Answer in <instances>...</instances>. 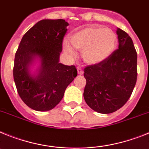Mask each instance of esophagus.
Listing matches in <instances>:
<instances>
[{"label": "esophagus", "instance_id": "esophagus-1", "mask_svg": "<svg viewBox=\"0 0 149 149\" xmlns=\"http://www.w3.org/2000/svg\"><path fill=\"white\" fill-rule=\"evenodd\" d=\"M77 73H78L79 75L83 74V70H82V69L80 67H77Z\"/></svg>", "mask_w": 149, "mask_h": 149}]
</instances>
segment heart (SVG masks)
Here are the masks:
<instances>
[{"mask_svg": "<svg viewBox=\"0 0 149 149\" xmlns=\"http://www.w3.org/2000/svg\"><path fill=\"white\" fill-rule=\"evenodd\" d=\"M70 42L75 49L82 50L85 63L96 65L107 61L113 54L118 38L110 28L91 25L74 31L70 35ZM71 45L69 42L64 41L62 46L66 55L73 58L76 52Z\"/></svg>", "mask_w": 149, "mask_h": 149, "instance_id": "heart-1", "label": "heart"}]
</instances>
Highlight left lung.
Listing matches in <instances>:
<instances>
[{
  "instance_id": "1",
  "label": "left lung",
  "mask_w": 149,
  "mask_h": 149,
  "mask_svg": "<svg viewBox=\"0 0 149 149\" xmlns=\"http://www.w3.org/2000/svg\"><path fill=\"white\" fill-rule=\"evenodd\" d=\"M118 49L101 64L84 69L86 85L83 96L95 112L109 114L125 105L135 87L137 54L130 36L120 28L116 31Z\"/></svg>"
}]
</instances>
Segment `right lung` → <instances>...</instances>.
Masks as SVG:
<instances>
[{"label":"right lung","mask_w":149,"mask_h":149,"mask_svg":"<svg viewBox=\"0 0 149 149\" xmlns=\"http://www.w3.org/2000/svg\"><path fill=\"white\" fill-rule=\"evenodd\" d=\"M69 24L64 19H42L23 36L15 55L13 78L21 99L39 112L52 109L64 97L77 70L59 62ZM37 62L34 73L31 68Z\"/></svg>","instance_id":"1"}]
</instances>
